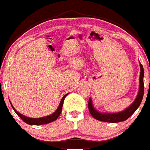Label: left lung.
<instances>
[{"mask_svg":"<svg viewBox=\"0 0 150 150\" xmlns=\"http://www.w3.org/2000/svg\"><path fill=\"white\" fill-rule=\"evenodd\" d=\"M140 87H139V91L138 94L137 95V98H135L134 101L132 103L128 108L125 110L122 111L120 112H113V113H110V112H100L98 111H97L94 108L93 104H92V101H91V98H90L88 100V110H89L90 113L95 120H98L99 121L102 122H120L125 121L128 120L130 116L133 114L135 111L137 110V109L140 106V103L142 101L143 97H144V67L143 65L140 63Z\"/></svg>","mask_w":150,"mask_h":150,"instance_id":"left-lung-1","label":"left lung"}]
</instances>
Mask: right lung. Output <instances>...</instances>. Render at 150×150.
<instances>
[{
    "label": "right lung",
    "mask_w": 150,
    "mask_h": 150,
    "mask_svg": "<svg viewBox=\"0 0 150 150\" xmlns=\"http://www.w3.org/2000/svg\"><path fill=\"white\" fill-rule=\"evenodd\" d=\"M68 95V93L66 94L63 97L61 100L60 104H59V107L57 108V110H55V112H54L52 114L50 115V116H44V117H42V118H38V119H35V118H30V117H28V116H24V115L21 114L18 111H16V110L13 107V106L12 105L11 102H10V104H11L12 107H13V110L15 111L16 113L18 115L19 117L23 120L24 122L27 124L30 125H44V124H48V123L52 122L55 121L56 120L59 116H60L61 112H62V106H63V103H64V98H66V96Z\"/></svg>",
    "instance_id": "obj_1"
}]
</instances>
